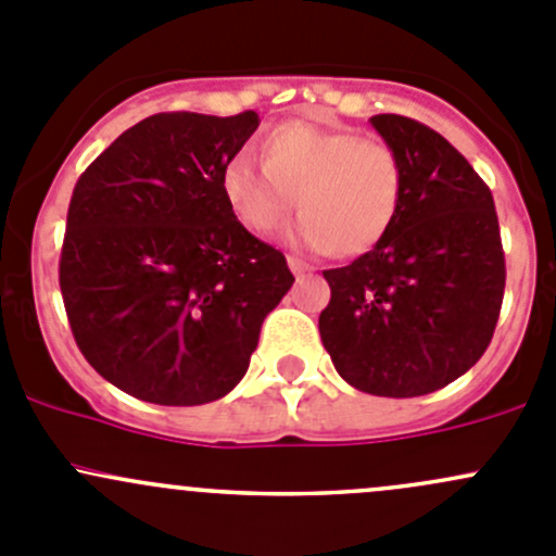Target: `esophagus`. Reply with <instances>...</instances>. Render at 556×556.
<instances>
[{"label": "esophagus", "instance_id": "1", "mask_svg": "<svg viewBox=\"0 0 556 556\" xmlns=\"http://www.w3.org/2000/svg\"><path fill=\"white\" fill-rule=\"evenodd\" d=\"M288 266H290V271L295 274V277H304V274L314 271V266H309V263L301 261V257H293V255L288 257Z\"/></svg>", "mask_w": 556, "mask_h": 556}]
</instances>
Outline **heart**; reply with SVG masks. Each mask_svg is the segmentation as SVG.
<instances>
[{
	"instance_id": "b5f03b06",
	"label": "heart",
	"mask_w": 556,
	"mask_h": 556,
	"mask_svg": "<svg viewBox=\"0 0 556 556\" xmlns=\"http://www.w3.org/2000/svg\"><path fill=\"white\" fill-rule=\"evenodd\" d=\"M261 164L237 155L220 172L228 210L255 233L277 231L299 195L293 242L350 257L382 242L401 212L406 169L384 139L290 121L263 139Z\"/></svg>"
}]
</instances>
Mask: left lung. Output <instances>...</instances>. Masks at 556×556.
<instances>
[{"label":"left lung","mask_w":556,"mask_h":556,"mask_svg":"<svg viewBox=\"0 0 556 556\" xmlns=\"http://www.w3.org/2000/svg\"><path fill=\"white\" fill-rule=\"evenodd\" d=\"M371 126L401 155L403 204L374 250L323 271L319 336L355 390L428 395L476 366L495 333L506 288L495 201L439 131L403 115Z\"/></svg>","instance_id":"8db88e82"}]
</instances>
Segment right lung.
<instances>
[{"mask_svg": "<svg viewBox=\"0 0 556 556\" xmlns=\"http://www.w3.org/2000/svg\"><path fill=\"white\" fill-rule=\"evenodd\" d=\"M257 112H161L83 172L66 215L61 295L86 361L159 406L228 395L266 314L293 288L288 261L228 210L220 172Z\"/></svg>", "mask_w": 556, "mask_h": 556, "instance_id": "obj_1", "label": "right lung"}]
</instances>
